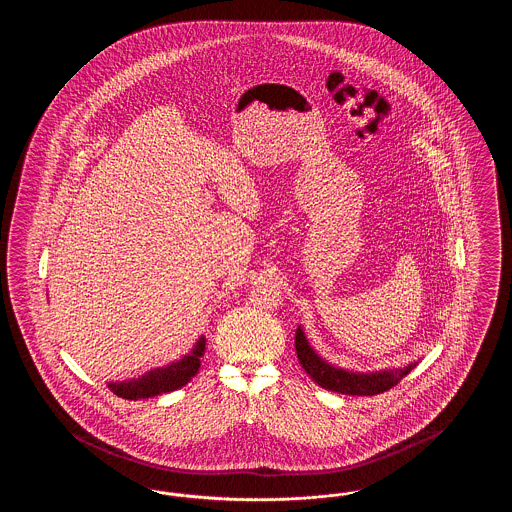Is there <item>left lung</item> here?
<instances>
[{
	"label": "left lung",
	"instance_id": "left-lung-1",
	"mask_svg": "<svg viewBox=\"0 0 512 512\" xmlns=\"http://www.w3.org/2000/svg\"><path fill=\"white\" fill-rule=\"evenodd\" d=\"M295 351L297 359L305 372L317 382L320 388L330 391H338L343 395H376L384 393L397 382H401L414 366L418 363L403 366V368H386V370H376V372H353L345 370L340 366L330 365L324 361L317 351L311 347L307 341V336L301 326L295 330Z\"/></svg>",
	"mask_w": 512,
	"mask_h": 512
}]
</instances>
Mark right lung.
Returning <instances> with one entry per match:
<instances>
[{
	"instance_id": "obj_1",
	"label": "right lung",
	"mask_w": 512,
	"mask_h": 512,
	"mask_svg": "<svg viewBox=\"0 0 512 512\" xmlns=\"http://www.w3.org/2000/svg\"><path fill=\"white\" fill-rule=\"evenodd\" d=\"M203 355H205V336H201L199 340L195 341L190 353H186L182 359L172 361L169 365L151 368L138 378H128L122 382H109L107 388L122 399H130V401L147 399V397H155L161 393L178 390V388L186 386L197 374Z\"/></svg>"
}]
</instances>
